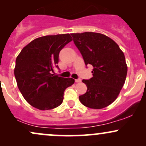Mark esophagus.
I'll return each instance as SVG.
<instances>
[{
    "instance_id": "34e87169",
    "label": "esophagus",
    "mask_w": 146,
    "mask_h": 146,
    "mask_svg": "<svg viewBox=\"0 0 146 146\" xmlns=\"http://www.w3.org/2000/svg\"><path fill=\"white\" fill-rule=\"evenodd\" d=\"M75 82L76 83L80 82H81V80H80V79H76V80H75Z\"/></svg>"
}]
</instances>
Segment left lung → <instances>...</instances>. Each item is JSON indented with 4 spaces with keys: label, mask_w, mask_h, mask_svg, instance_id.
<instances>
[{
    "label": "left lung",
    "mask_w": 146,
    "mask_h": 146,
    "mask_svg": "<svg viewBox=\"0 0 146 146\" xmlns=\"http://www.w3.org/2000/svg\"><path fill=\"white\" fill-rule=\"evenodd\" d=\"M71 35L86 66H93V78L82 80L87 90L79 100L88 108H105L116 100L125 83L128 68L124 54L118 44L105 35L94 32Z\"/></svg>",
    "instance_id": "left-lung-1"
}]
</instances>
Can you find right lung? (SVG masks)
<instances>
[{
  "instance_id": "add662e5",
  "label": "right lung",
  "mask_w": 146,
  "mask_h": 146,
  "mask_svg": "<svg viewBox=\"0 0 146 146\" xmlns=\"http://www.w3.org/2000/svg\"><path fill=\"white\" fill-rule=\"evenodd\" d=\"M72 40L70 34L36 38L22 49L16 60L14 75L27 102L39 110L56 108L62 103L64 90L75 82L73 78L52 74L59 53Z\"/></svg>"
}]
</instances>
